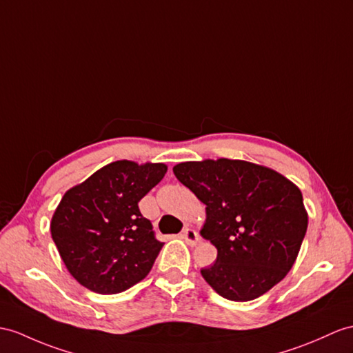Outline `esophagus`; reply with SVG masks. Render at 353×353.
I'll return each mask as SVG.
<instances>
[{
    "mask_svg": "<svg viewBox=\"0 0 353 353\" xmlns=\"http://www.w3.org/2000/svg\"><path fill=\"white\" fill-rule=\"evenodd\" d=\"M183 238H184L185 241H187L188 244H190V245L197 244V243H199V239H201L199 234H197V232H196L194 229H190V228H185V229L183 230Z\"/></svg>",
    "mask_w": 353,
    "mask_h": 353,
    "instance_id": "1",
    "label": "esophagus"
}]
</instances>
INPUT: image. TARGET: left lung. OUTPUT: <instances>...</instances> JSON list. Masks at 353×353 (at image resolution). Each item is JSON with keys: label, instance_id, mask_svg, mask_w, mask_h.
<instances>
[{"label": "left lung", "instance_id": "1", "mask_svg": "<svg viewBox=\"0 0 353 353\" xmlns=\"http://www.w3.org/2000/svg\"><path fill=\"white\" fill-rule=\"evenodd\" d=\"M176 179L206 205L201 234L217 259L201 270L223 298L252 301L286 277L307 232L303 194L288 178L244 160L185 161Z\"/></svg>", "mask_w": 353, "mask_h": 353}]
</instances>
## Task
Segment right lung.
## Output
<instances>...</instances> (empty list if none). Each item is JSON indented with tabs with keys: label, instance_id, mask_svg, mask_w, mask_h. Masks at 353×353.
Returning <instances> with one entry per match:
<instances>
[{
	"label": "right lung",
	"instance_id": "obj_1",
	"mask_svg": "<svg viewBox=\"0 0 353 353\" xmlns=\"http://www.w3.org/2000/svg\"><path fill=\"white\" fill-rule=\"evenodd\" d=\"M163 163L119 160L65 192L50 234L68 272L96 294H119L148 276L163 243L139 202L166 174Z\"/></svg>",
	"mask_w": 353,
	"mask_h": 353
}]
</instances>
